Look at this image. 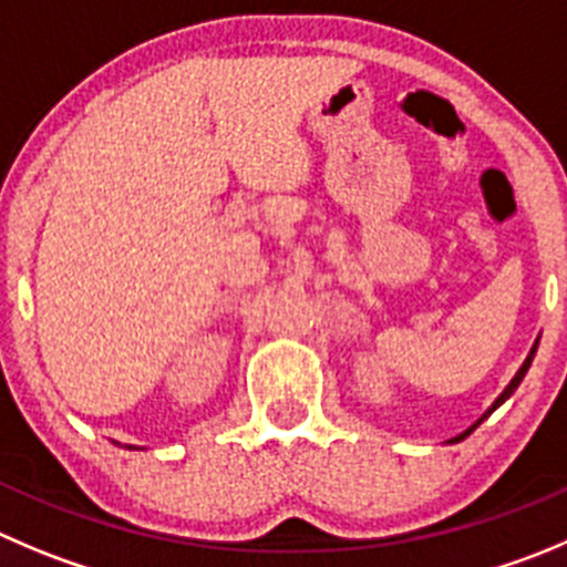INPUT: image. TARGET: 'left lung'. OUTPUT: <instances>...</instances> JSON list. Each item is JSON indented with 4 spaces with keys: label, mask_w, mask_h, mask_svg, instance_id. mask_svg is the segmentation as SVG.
<instances>
[{
    "label": "left lung",
    "mask_w": 567,
    "mask_h": 567,
    "mask_svg": "<svg viewBox=\"0 0 567 567\" xmlns=\"http://www.w3.org/2000/svg\"><path fill=\"white\" fill-rule=\"evenodd\" d=\"M535 353H537V344H535V348H532L529 359L523 361V368H520V370H517V375H515V379H512V384H509V386H506V390H504V395H501V398H498V401H495V403H493V409H489V412H487V414H493V412H495V409H498V406H501V403H504V401H506V398H509V395H512V392H515V390H517V384H520V381H523V375H526V370H529V364H532V359H535ZM487 414H484V417H487ZM484 417H482V420H484ZM482 420H478V423H482ZM478 423H476V425H478ZM476 425H473V429H476ZM473 429H467V431H465V434H460V436H456V440H451V442H460V440H465V436H467V434H471V431H473Z\"/></svg>",
    "instance_id": "1"
}]
</instances>
